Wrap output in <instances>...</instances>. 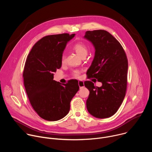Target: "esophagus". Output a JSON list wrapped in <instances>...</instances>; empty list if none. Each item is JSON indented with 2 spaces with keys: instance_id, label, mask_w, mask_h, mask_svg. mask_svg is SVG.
<instances>
[{
  "instance_id": "1",
  "label": "esophagus",
  "mask_w": 152,
  "mask_h": 152,
  "mask_svg": "<svg viewBox=\"0 0 152 152\" xmlns=\"http://www.w3.org/2000/svg\"><path fill=\"white\" fill-rule=\"evenodd\" d=\"M78 85H79V88H82L84 86V82L83 81H79L78 82Z\"/></svg>"
}]
</instances>
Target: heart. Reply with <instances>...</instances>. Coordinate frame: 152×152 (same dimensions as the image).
I'll return each instance as SVG.
<instances>
[{"mask_svg": "<svg viewBox=\"0 0 152 152\" xmlns=\"http://www.w3.org/2000/svg\"><path fill=\"white\" fill-rule=\"evenodd\" d=\"M73 48L80 57L87 55V53H88L87 47H86V45H84L83 43L77 42L73 46ZM65 60H66V57H65L64 55H62L61 58V62L64 63L65 62ZM74 75L75 76H78L79 75V72L78 70H75L74 72Z\"/></svg>", "mask_w": 152, "mask_h": 152, "instance_id": "heart-1", "label": "heart"}]
</instances>
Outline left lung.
<instances>
[{
  "instance_id": "obj_1",
  "label": "left lung",
  "mask_w": 152,
  "mask_h": 152,
  "mask_svg": "<svg viewBox=\"0 0 152 152\" xmlns=\"http://www.w3.org/2000/svg\"><path fill=\"white\" fill-rule=\"evenodd\" d=\"M83 38L95 49L86 74L89 78L94 77L102 83L98 87L91 81L84 82L90 91L86 108L96 118L110 117L118 111L125 97L128 69L126 55L120 43L106 31H88Z\"/></svg>"
}]
</instances>
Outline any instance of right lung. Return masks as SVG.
Segmentation results:
<instances>
[{
    "label": "right lung",
    "mask_w": 152,
    "mask_h": 152,
    "mask_svg": "<svg viewBox=\"0 0 152 152\" xmlns=\"http://www.w3.org/2000/svg\"><path fill=\"white\" fill-rule=\"evenodd\" d=\"M75 36L62 34L42 38L32 47L25 62L23 76L26 94L35 111L48 121L66 116L79 89L77 80L61 84L53 80V73L61 67L67 43Z\"/></svg>",
    "instance_id": "1"
}]
</instances>
